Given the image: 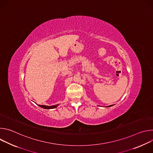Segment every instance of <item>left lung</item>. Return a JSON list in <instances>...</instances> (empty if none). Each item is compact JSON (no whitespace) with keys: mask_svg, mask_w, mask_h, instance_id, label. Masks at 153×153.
<instances>
[{"mask_svg":"<svg viewBox=\"0 0 153 153\" xmlns=\"http://www.w3.org/2000/svg\"><path fill=\"white\" fill-rule=\"evenodd\" d=\"M113 106V105H110V106H108V107H110V106Z\"/></svg>","mask_w":153,"mask_h":153,"instance_id":"obj_1","label":"left lung"}]
</instances>
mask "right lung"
I'll use <instances>...</instances> for the list:
<instances>
[{
  "instance_id": "1",
  "label": "right lung",
  "mask_w": 153,
  "mask_h": 153,
  "mask_svg": "<svg viewBox=\"0 0 153 153\" xmlns=\"http://www.w3.org/2000/svg\"><path fill=\"white\" fill-rule=\"evenodd\" d=\"M58 105H53V106H46V105H39V106H40L41 108H45V109H52V108H55L57 107Z\"/></svg>"
}]
</instances>
